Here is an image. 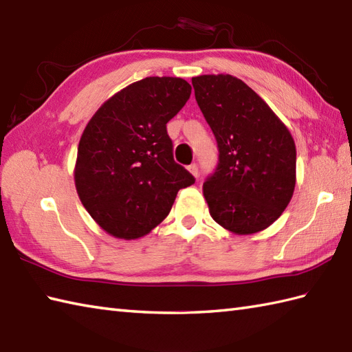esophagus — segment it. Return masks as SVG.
<instances>
[{
	"instance_id": "obj_1",
	"label": "esophagus",
	"mask_w": 352,
	"mask_h": 352,
	"mask_svg": "<svg viewBox=\"0 0 352 352\" xmlns=\"http://www.w3.org/2000/svg\"><path fill=\"white\" fill-rule=\"evenodd\" d=\"M188 170L191 171V175H192L194 177H199V166H197V164H196V162H194V164H191V166L188 167Z\"/></svg>"
}]
</instances>
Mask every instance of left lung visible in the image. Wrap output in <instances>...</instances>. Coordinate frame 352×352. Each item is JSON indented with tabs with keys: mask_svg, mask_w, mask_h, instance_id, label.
<instances>
[{
	"mask_svg": "<svg viewBox=\"0 0 352 352\" xmlns=\"http://www.w3.org/2000/svg\"><path fill=\"white\" fill-rule=\"evenodd\" d=\"M196 100L218 144V164L203 184L209 214L236 235L267 229L295 188L291 132L267 102L232 75L192 78Z\"/></svg>",
	"mask_w": 352,
	"mask_h": 352,
	"instance_id": "obj_1",
	"label": "left lung"
}]
</instances>
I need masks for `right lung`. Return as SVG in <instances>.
I'll list each match as a JSON object with an SVG mask.
<instances>
[{"instance_id": "add662e5", "label": "right lung", "mask_w": 352, "mask_h": 352, "mask_svg": "<svg viewBox=\"0 0 352 352\" xmlns=\"http://www.w3.org/2000/svg\"><path fill=\"white\" fill-rule=\"evenodd\" d=\"M191 85L149 76L104 102L85 126L75 164L80 200L100 228L120 239L147 235L170 212L194 176L173 160L167 123Z\"/></svg>"}]
</instances>
